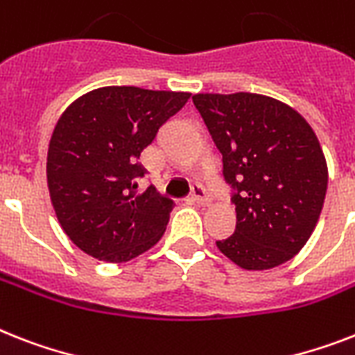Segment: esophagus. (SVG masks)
I'll return each instance as SVG.
<instances>
[{
  "mask_svg": "<svg viewBox=\"0 0 355 355\" xmlns=\"http://www.w3.org/2000/svg\"><path fill=\"white\" fill-rule=\"evenodd\" d=\"M191 200L197 204H207L209 202V195H207L206 187L197 184V186H193L191 189Z\"/></svg>",
  "mask_w": 355,
  "mask_h": 355,
  "instance_id": "esophagus-1",
  "label": "esophagus"
}]
</instances>
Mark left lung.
I'll use <instances>...</instances> for the list:
<instances>
[{
  "label": "left lung",
  "mask_w": 355,
  "mask_h": 355,
  "mask_svg": "<svg viewBox=\"0 0 355 355\" xmlns=\"http://www.w3.org/2000/svg\"><path fill=\"white\" fill-rule=\"evenodd\" d=\"M223 155L237 226L218 250L244 270L290 261L312 235L328 186L327 160L313 129L290 105L252 93L195 94Z\"/></svg>",
  "instance_id": "1"
}]
</instances>
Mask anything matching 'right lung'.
<instances>
[{"instance_id": "add662e5", "label": "right lung", "mask_w": 355, "mask_h": 355, "mask_svg": "<svg viewBox=\"0 0 355 355\" xmlns=\"http://www.w3.org/2000/svg\"><path fill=\"white\" fill-rule=\"evenodd\" d=\"M191 94L102 87L65 109L47 153V184L63 232L100 261L125 262L160 241L175 202L149 186L138 160Z\"/></svg>"}]
</instances>
